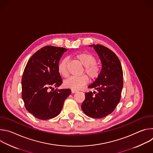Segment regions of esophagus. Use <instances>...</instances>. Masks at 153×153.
<instances>
[{
	"instance_id": "1",
	"label": "esophagus",
	"mask_w": 153,
	"mask_h": 153,
	"mask_svg": "<svg viewBox=\"0 0 153 153\" xmlns=\"http://www.w3.org/2000/svg\"><path fill=\"white\" fill-rule=\"evenodd\" d=\"M77 90H71V93H77Z\"/></svg>"
}]
</instances>
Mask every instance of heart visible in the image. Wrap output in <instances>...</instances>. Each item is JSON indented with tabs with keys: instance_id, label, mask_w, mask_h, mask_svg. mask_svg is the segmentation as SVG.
Returning <instances> with one entry per match:
<instances>
[{
	"instance_id": "obj_1",
	"label": "heart",
	"mask_w": 153,
	"mask_h": 153,
	"mask_svg": "<svg viewBox=\"0 0 153 153\" xmlns=\"http://www.w3.org/2000/svg\"><path fill=\"white\" fill-rule=\"evenodd\" d=\"M76 57L85 67V73L91 79L94 80L98 77L100 73V67L96 62V57L94 55L90 53L84 52L76 54ZM67 63L68 59L63 58L60 61L57 66L59 73L63 77H67L68 76ZM88 77L86 75L73 76L65 80L63 82V85L66 88L76 90L82 88L83 85L88 83Z\"/></svg>"
}]
</instances>
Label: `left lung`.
Returning a JSON list of instances; mask_svg holds the SVG:
<instances>
[{"label":"left lung","mask_w":153,"mask_h":153,"mask_svg":"<svg viewBox=\"0 0 153 153\" xmlns=\"http://www.w3.org/2000/svg\"><path fill=\"white\" fill-rule=\"evenodd\" d=\"M90 47H93L98 54L102 70L96 80L88 86L97 92L86 93L81 108L86 116L100 119L111 114L120 102L123 84V70L119 58L111 50L102 45Z\"/></svg>","instance_id":"8db88e82"}]
</instances>
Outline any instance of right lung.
<instances>
[{
  "instance_id": "add662e5",
  "label": "right lung",
  "mask_w": 153,
  "mask_h": 153,
  "mask_svg": "<svg viewBox=\"0 0 153 153\" xmlns=\"http://www.w3.org/2000/svg\"><path fill=\"white\" fill-rule=\"evenodd\" d=\"M67 51L46 46L36 51L27 63L22 78V97L27 111L39 119L48 120L59 115L71 94L70 89L52 91L62 83L57 66Z\"/></svg>"
}]
</instances>
